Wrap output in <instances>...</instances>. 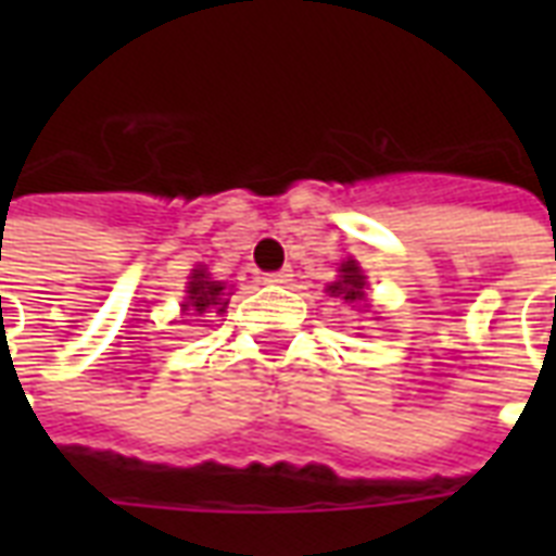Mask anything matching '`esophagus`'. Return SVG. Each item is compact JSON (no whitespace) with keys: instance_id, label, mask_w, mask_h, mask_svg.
Listing matches in <instances>:
<instances>
[{"instance_id":"1","label":"esophagus","mask_w":556,"mask_h":556,"mask_svg":"<svg viewBox=\"0 0 556 556\" xmlns=\"http://www.w3.org/2000/svg\"><path fill=\"white\" fill-rule=\"evenodd\" d=\"M265 282H270V286H286V282H291V270H274V274H265Z\"/></svg>"}]
</instances>
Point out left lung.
<instances>
[{
	"label": "left lung",
	"instance_id": "left-lung-1",
	"mask_svg": "<svg viewBox=\"0 0 556 556\" xmlns=\"http://www.w3.org/2000/svg\"><path fill=\"white\" fill-rule=\"evenodd\" d=\"M364 274H361V268H357L355 260H349L340 265V279L338 282H331L326 291H329L331 296H343V300H361L364 296Z\"/></svg>",
	"mask_w": 556,
	"mask_h": 556
}]
</instances>
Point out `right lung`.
Instances as JSON below:
<instances>
[{
    "label": "right lung",
    "instance_id": "1",
    "mask_svg": "<svg viewBox=\"0 0 556 556\" xmlns=\"http://www.w3.org/2000/svg\"><path fill=\"white\" fill-rule=\"evenodd\" d=\"M190 291H187V305L185 312H195V314H204L210 312V308H216V305H222L225 308V303H222V291H225V286L222 282H213V279L204 274V270H192L190 277ZM218 308V312H222Z\"/></svg>",
    "mask_w": 556,
    "mask_h": 556
}]
</instances>
